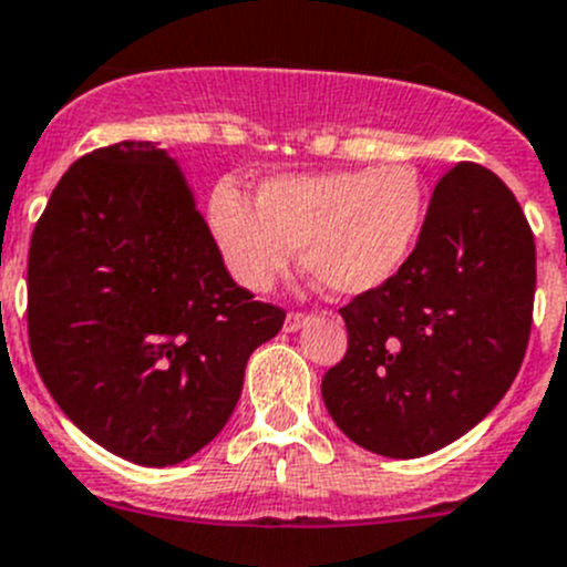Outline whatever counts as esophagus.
Returning a JSON list of instances; mask_svg holds the SVG:
<instances>
[{
	"label": "esophagus",
	"mask_w": 567,
	"mask_h": 567,
	"mask_svg": "<svg viewBox=\"0 0 567 567\" xmlns=\"http://www.w3.org/2000/svg\"><path fill=\"white\" fill-rule=\"evenodd\" d=\"M307 321H310V316H307V312H299V310L288 312V318H285V329H288V332H299Z\"/></svg>",
	"instance_id": "obj_1"
}]
</instances>
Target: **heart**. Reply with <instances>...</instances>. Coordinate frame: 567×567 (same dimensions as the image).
<instances>
[{"label":"heart","instance_id":"1","mask_svg":"<svg viewBox=\"0 0 567 567\" xmlns=\"http://www.w3.org/2000/svg\"><path fill=\"white\" fill-rule=\"evenodd\" d=\"M430 194L412 166L282 174L257 188L255 207L218 185L207 224L229 274L244 288H271L293 249L334 293L357 296L390 282L415 251Z\"/></svg>","mask_w":567,"mask_h":567}]
</instances>
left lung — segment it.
<instances>
[{"label":"left lung","instance_id":"left-lung-1","mask_svg":"<svg viewBox=\"0 0 567 567\" xmlns=\"http://www.w3.org/2000/svg\"><path fill=\"white\" fill-rule=\"evenodd\" d=\"M535 266L513 190L480 163L449 168L406 266L340 307L349 349L321 382L340 432L412 460L474 430L524 362Z\"/></svg>","mask_w":567,"mask_h":567}]
</instances>
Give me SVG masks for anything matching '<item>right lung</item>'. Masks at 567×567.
I'll use <instances>...</instances> for the list:
<instances>
[{"mask_svg":"<svg viewBox=\"0 0 567 567\" xmlns=\"http://www.w3.org/2000/svg\"><path fill=\"white\" fill-rule=\"evenodd\" d=\"M285 310L229 277L177 163L150 141L71 163L27 257L43 384L91 441L150 468L205 449Z\"/></svg>","mask_w":567,"mask_h":567,"instance_id":"1","label":"right lung"}]
</instances>
